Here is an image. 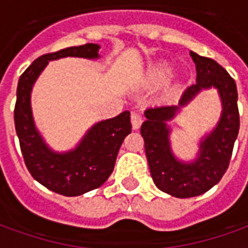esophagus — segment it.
<instances>
[{"label":"esophagus","mask_w":248,"mask_h":248,"mask_svg":"<svg viewBox=\"0 0 248 248\" xmlns=\"http://www.w3.org/2000/svg\"><path fill=\"white\" fill-rule=\"evenodd\" d=\"M142 115L138 113H133L131 114V126H133V129L138 130L140 127V124H142Z\"/></svg>","instance_id":"1"}]
</instances>
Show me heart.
<instances>
[{
  "label": "heart",
  "mask_w": 248,
  "mask_h": 248,
  "mask_svg": "<svg viewBox=\"0 0 248 248\" xmlns=\"http://www.w3.org/2000/svg\"><path fill=\"white\" fill-rule=\"evenodd\" d=\"M174 74V69L169 63H156L151 67L146 74V81L151 86H162L170 81V78Z\"/></svg>",
  "instance_id": "obj_1"
}]
</instances>
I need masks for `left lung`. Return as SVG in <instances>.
Masks as SVG:
<instances>
[{"label": "left lung", "instance_id": "8db88e82", "mask_svg": "<svg viewBox=\"0 0 248 248\" xmlns=\"http://www.w3.org/2000/svg\"><path fill=\"white\" fill-rule=\"evenodd\" d=\"M197 69V83L188 86L177 106L145 110L140 126L150 174L161 191L175 198H191L208 191L222 179L229 167L239 131L238 92L235 81L218 62L190 51ZM217 88L222 103L218 124L200 141V150L191 161L179 160L172 151L169 120L202 90Z\"/></svg>", "mask_w": 248, "mask_h": 248}]
</instances>
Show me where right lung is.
<instances>
[{
  "label": "right lung",
  "mask_w": 248,
  "mask_h": 248,
  "mask_svg": "<svg viewBox=\"0 0 248 248\" xmlns=\"http://www.w3.org/2000/svg\"><path fill=\"white\" fill-rule=\"evenodd\" d=\"M97 44L71 46L37 58L19 77L14 124L25 165L37 182L65 197H78L102 186L113 172L119 147L131 133L130 111L99 121L87 130L79 143L69 151H54L37 129L31 111V90L49 61L78 57L99 58Z\"/></svg>",
  "instance_id": "1"
}]
</instances>
